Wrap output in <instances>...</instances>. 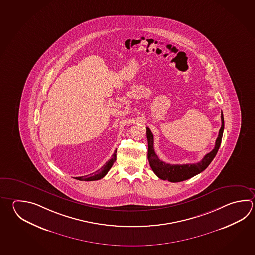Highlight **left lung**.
Here are the masks:
<instances>
[{"label": "left lung", "mask_w": 255, "mask_h": 255, "mask_svg": "<svg viewBox=\"0 0 255 255\" xmlns=\"http://www.w3.org/2000/svg\"><path fill=\"white\" fill-rule=\"evenodd\" d=\"M222 125L219 134L216 140V145L214 149L207 153L200 162L195 164H168L165 163L162 160L158 158L157 154L155 153L153 148V134L147 127V139H148V159H149L150 168L153 170L160 179L168 180L169 182H180L183 180H187L188 178H192L197 174L201 173L211 163L212 160L216 157V153L221 145L222 137L225 128V121L223 112L221 113Z\"/></svg>", "instance_id": "1"}]
</instances>
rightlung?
<instances>
[{"label":"right lung","instance_id":"add662e5","mask_svg":"<svg viewBox=\"0 0 255 255\" xmlns=\"http://www.w3.org/2000/svg\"><path fill=\"white\" fill-rule=\"evenodd\" d=\"M116 159V150L115 151V153L113 154L112 158L109 159L106 165H104L99 170H97L96 173L90 174V175H87V176H84V177H77L76 179L78 180H83V181H93V180H98V179H101L102 178H104L106 176L107 172L109 171V169L112 168V166L115 163Z\"/></svg>","mask_w":255,"mask_h":255}]
</instances>
